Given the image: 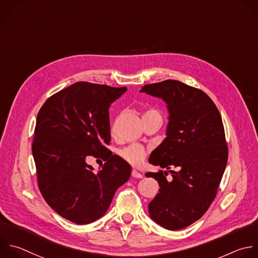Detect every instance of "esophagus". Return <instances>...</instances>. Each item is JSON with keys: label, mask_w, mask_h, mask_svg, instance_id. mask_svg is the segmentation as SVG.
<instances>
[{"label": "esophagus", "mask_w": 258, "mask_h": 258, "mask_svg": "<svg viewBox=\"0 0 258 258\" xmlns=\"http://www.w3.org/2000/svg\"><path fill=\"white\" fill-rule=\"evenodd\" d=\"M132 176L135 177V178H142L143 177V175L140 172H138L137 170H133L132 171Z\"/></svg>", "instance_id": "obj_1"}]
</instances>
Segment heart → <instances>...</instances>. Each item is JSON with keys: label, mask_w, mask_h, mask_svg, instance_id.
Here are the masks:
<instances>
[{"label": "heart", "mask_w": 258, "mask_h": 258, "mask_svg": "<svg viewBox=\"0 0 258 258\" xmlns=\"http://www.w3.org/2000/svg\"><path fill=\"white\" fill-rule=\"evenodd\" d=\"M150 115H159L161 116L159 110L155 109V108H149L147 109L144 114L143 117L146 116H150ZM113 131V128H112ZM119 155L121 156V158L123 160H125L126 162H128L132 165H139L143 162V160L146 157V150L140 146V145H131L122 150L119 151Z\"/></svg>", "instance_id": "obj_1"}]
</instances>
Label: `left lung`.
Returning <instances> with one entry per match:
<instances>
[{"mask_svg": "<svg viewBox=\"0 0 258 258\" xmlns=\"http://www.w3.org/2000/svg\"><path fill=\"white\" fill-rule=\"evenodd\" d=\"M141 92L167 103V137L149 159L170 170L148 172L159 183V194L149 204L150 217L168 230L183 229L208 211L215 200L228 161V146L221 114L201 89L175 80L147 84Z\"/></svg>", "mask_w": 258, "mask_h": 258, "instance_id": "8db88e82", "label": "left lung"}]
</instances>
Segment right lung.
Masks as SVG:
<instances>
[{"label": "right lung", "instance_id": "1", "mask_svg": "<svg viewBox=\"0 0 258 258\" xmlns=\"http://www.w3.org/2000/svg\"><path fill=\"white\" fill-rule=\"evenodd\" d=\"M126 89L78 82L50 96L37 114L32 154L38 188L48 206L73 223L101 218L131 176V165L106 148L110 104ZM91 155L106 161L97 174L85 162Z\"/></svg>", "mask_w": 258, "mask_h": 258}]
</instances>
